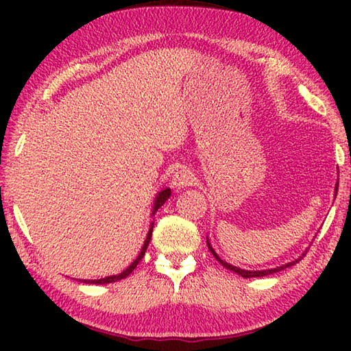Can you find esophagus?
I'll use <instances>...</instances> for the list:
<instances>
[{
	"mask_svg": "<svg viewBox=\"0 0 351 351\" xmlns=\"http://www.w3.org/2000/svg\"><path fill=\"white\" fill-rule=\"evenodd\" d=\"M195 181V175L189 169H178L173 176H171V186L175 189H184L187 186H192Z\"/></svg>",
	"mask_w": 351,
	"mask_h": 351,
	"instance_id": "obj_1",
	"label": "esophagus"
}]
</instances>
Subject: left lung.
Returning <instances> with one entry per match:
<instances>
[{
  "instance_id": "1",
  "label": "left lung",
  "mask_w": 351,
  "mask_h": 351,
  "mask_svg": "<svg viewBox=\"0 0 351 351\" xmlns=\"http://www.w3.org/2000/svg\"><path fill=\"white\" fill-rule=\"evenodd\" d=\"M337 187H339V182H336V186H335V197L337 195ZM207 246H209V251L213 254V257H215L219 263H221L226 269H229V271H232V272H235V274H239V276H241V277H245V278H249V277H265V276H269V274H274V272H278V271H282V269H287V268H289V266H293V265H295L297 261H299L302 257H304V255L306 254V252H304L300 255L299 258H295V260H293V261H289V263H285V265H282V266H276V268H271V269H260V271H247V269H241V268H237V266H232L230 263H228V261H224V260H221L218 257V254L213 251V247H212V245L209 243V239H207Z\"/></svg>"
}]
</instances>
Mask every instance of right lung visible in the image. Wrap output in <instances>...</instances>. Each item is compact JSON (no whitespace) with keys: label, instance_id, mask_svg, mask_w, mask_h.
Masks as SVG:
<instances>
[{"label":"right lung","instance_id":"1","mask_svg":"<svg viewBox=\"0 0 351 351\" xmlns=\"http://www.w3.org/2000/svg\"><path fill=\"white\" fill-rule=\"evenodd\" d=\"M170 195H171V190H170V189H164V190H161V192H158L156 198H154V203H153L152 217L154 215V213L158 212L159 207H161V206L165 203V201H167V199L170 198ZM153 224H154V223L152 221V223H150V229H148V234H147V239H145V241H144V246H142L139 255H138V257H136V260H133V263L130 265L125 271H122L121 274H116V276H108V277H105V278H96V280H82V282H83V283H93V285H105V283H112V282L122 280V278H125V277H128L130 274H132L136 266H138V263L142 260V257H144L145 251H147L148 243H150V239H152Z\"/></svg>","mask_w":351,"mask_h":351}]
</instances>
